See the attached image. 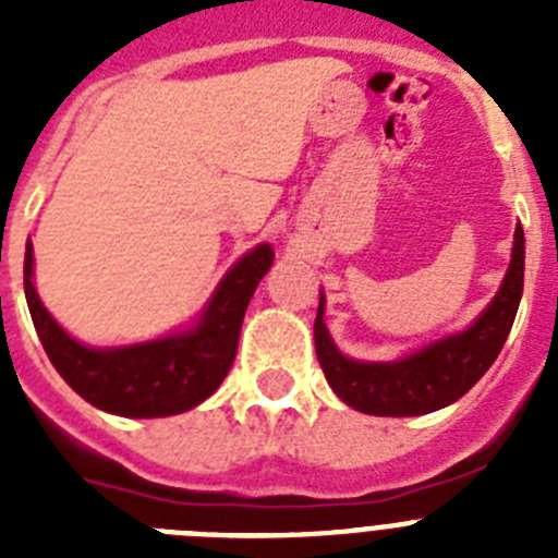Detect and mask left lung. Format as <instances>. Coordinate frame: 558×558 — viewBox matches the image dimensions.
Listing matches in <instances>:
<instances>
[{
	"label": "left lung",
	"instance_id": "left-lung-1",
	"mask_svg": "<svg viewBox=\"0 0 558 558\" xmlns=\"http://www.w3.org/2000/svg\"><path fill=\"white\" fill-rule=\"evenodd\" d=\"M522 276L525 234L517 223L509 270L489 307L461 332L445 335L397 360H354L340 352L324 324L327 302L322 290L315 315V354L327 374L329 388L349 408L372 416H422L452 405L489 372L500 354L520 307Z\"/></svg>",
	"mask_w": 558,
	"mask_h": 558
}]
</instances>
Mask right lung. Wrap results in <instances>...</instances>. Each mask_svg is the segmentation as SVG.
<instances>
[{"label":"right lung","instance_id":"obj_1","mask_svg":"<svg viewBox=\"0 0 558 558\" xmlns=\"http://www.w3.org/2000/svg\"><path fill=\"white\" fill-rule=\"evenodd\" d=\"M33 243L24 251V295L56 372L88 405L128 418L175 416L218 391L236 354V340L256 284L274 265L259 243L226 270L192 327L128 347H86L49 315L33 284Z\"/></svg>","mask_w":558,"mask_h":558}]
</instances>
